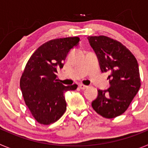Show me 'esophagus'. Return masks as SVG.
<instances>
[{
  "instance_id": "obj_1",
  "label": "esophagus",
  "mask_w": 148,
  "mask_h": 148,
  "mask_svg": "<svg viewBox=\"0 0 148 148\" xmlns=\"http://www.w3.org/2000/svg\"><path fill=\"white\" fill-rule=\"evenodd\" d=\"M78 87H79L81 90H84V89L87 88V86L84 85V84H79V85H78Z\"/></svg>"
}]
</instances>
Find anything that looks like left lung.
<instances>
[{
	"label": "left lung",
	"instance_id": "8db88e82",
	"mask_svg": "<svg viewBox=\"0 0 148 148\" xmlns=\"http://www.w3.org/2000/svg\"><path fill=\"white\" fill-rule=\"evenodd\" d=\"M101 72L110 73L108 90H98L92 102L94 110L107 119L116 118L127 110L141 87L136 58L125 45L104 35L89 36Z\"/></svg>",
	"mask_w": 148,
	"mask_h": 148
}]
</instances>
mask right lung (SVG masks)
<instances>
[{
  "mask_svg": "<svg viewBox=\"0 0 148 148\" xmlns=\"http://www.w3.org/2000/svg\"><path fill=\"white\" fill-rule=\"evenodd\" d=\"M79 40L78 37L49 40L35 51L26 64L20 80L21 90L30 113L41 125H50L61 118L66 110L64 92L78 87L63 85L57 73Z\"/></svg>",
  "mask_w": 148,
  "mask_h": 148,
  "instance_id": "1",
  "label": "right lung"
}]
</instances>
